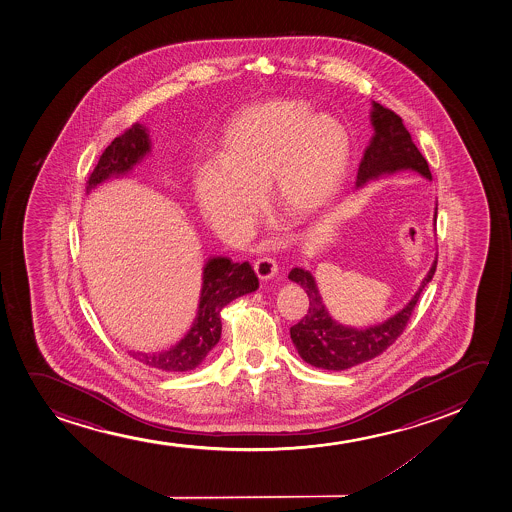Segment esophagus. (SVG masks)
<instances>
[{
  "label": "esophagus",
  "instance_id": "1",
  "mask_svg": "<svg viewBox=\"0 0 512 512\" xmlns=\"http://www.w3.org/2000/svg\"><path fill=\"white\" fill-rule=\"evenodd\" d=\"M253 269L262 281H267V279H272L277 274L276 260L271 259V257H264V259H259L253 264Z\"/></svg>",
  "mask_w": 512,
  "mask_h": 512
}]
</instances>
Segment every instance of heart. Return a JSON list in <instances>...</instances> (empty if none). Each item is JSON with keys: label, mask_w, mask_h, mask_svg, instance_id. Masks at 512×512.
I'll return each mask as SVG.
<instances>
[{"label": "heart", "mask_w": 512, "mask_h": 512, "mask_svg": "<svg viewBox=\"0 0 512 512\" xmlns=\"http://www.w3.org/2000/svg\"><path fill=\"white\" fill-rule=\"evenodd\" d=\"M221 164L193 176L202 216L221 235H245L267 185L288 221L305 223L336 200L348 176L353 140L343 121L315 115L298 99H269L241 109L219 139Z\"/></svg>", "instance_id": "b5f03b06"}]
</instances>
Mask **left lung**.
Returning a JSON list of instances; mask_svg holds the SVG:
<instances>
[{
    "label": "left lung",
    "mask_w": 512,
    "mask_h": 512,
    "mask_svg": "<svg viewBox=\"0 0 512 512\" xmlns=\"http://www.w3.org/2000/svg\"><path fill=\"white\" fill-rule=\"evenodd\" d=\"M370 121L375 132L361 159L356 176V188L363 187L367 181L377 180L382 175H392L404 169H411L420 173L423 178L432 180L427 159L421 156L418 147L413 144L401 116L372 101ZM435 269L437 257L433 260L427 276L421 281L415 296L403 310H399L382 324L356 329L332 319L312 274L301 267H295L289 272L288 277L293 283L300 284L310 301L305 317L289 329L291 341L298 349V355L312 367L322 370H346L382 355L385 349L396 343L397 337L403 334L421 291L432 281Z\"/></svg>",
    "instance_id": "obj_1"
}]
</instances>
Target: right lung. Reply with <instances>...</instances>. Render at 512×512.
I'll use <instances>...</instances> for the list:
<instances>
[{
  "instance_id": "obj_1",
  "label": "right lung",
  "mask_w": 512,
  "mask_h": 512,
  "mask_svg": "<svg viewBox=\"0 0 512 512\" xmlns=\"http://www.w3.org/2000/svg\"><path fill=\"white\" fill-rule=\"evenodd\" d=\"M151 152L149 130L135 123L127 132L121 133L106 147L99 163L87 181V192H91L111 176L127 175L135 164H139ZM259 288V277L255 276L248 262L238 264L228 257H211L202 272L199 310L190 331L180 343L164 351L142 353L130 351V355L142 365L161 372H188L199 367L205 356L221 339V310L228 303L248 295Z\"/></svg>"
}]
</instances>
